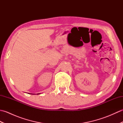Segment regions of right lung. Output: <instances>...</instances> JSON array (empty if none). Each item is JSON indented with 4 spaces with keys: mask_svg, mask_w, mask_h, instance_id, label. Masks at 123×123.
Returning a JSON list of instances; mask_svg holds the SVG:
<instances>
[{
    "mask_svg": "<svg viewBox=\"0 0 123 123\" xmlns=\"http://www.w3.org/2000/svg\"><path fill=\"white\" fill-rule=\"evenodd\" d=\"M37 94H39V93H37Z\"/></svg>",
    "mask_w": 123,
    "mask_h": 123,
    "instance_id": "right-lung-1",
    "label": "right lung"
}]
</instances>
